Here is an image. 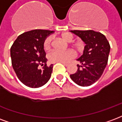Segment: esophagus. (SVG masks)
<instances>
[{
	"label": "esophagus",
	"mask_w": 122,
	"mask_h": 122,
	"mask_svg": "<svg viewBox=\"0 0 122 122\" xmlns=\"http://www.w3.org/2000/svg\"><path fill=\"white\" fill-rule=\"evenodd\" d=\"M64 65L65 66H68V63H63Z\"/></svg>",
	"instance_id": "1"
}]
</instances>
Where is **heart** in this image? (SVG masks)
<instances>
[{
	"instance_id": "1",
	"label": "heart",
	"mask_w": 122,
	"mask_h": 122,
	"mask_svg": "<svg viewBox=\"0 0 122 122\" xmlns=\"http://www.w3.org/2000/svg\"><path fill=\"white\" fill-rule=\"evenodd\" d=\"M61 37L66 41H70L72 39V36L69 33H63L61 35ZM51 42L52 38L50 37H48L45 39L43 47L45 50H48L51 47ZM75 57V53L72 50H66V51H57L55 50L51 52L48 55V59L52 63H68L71 59Z\"/></svg>"
}]
</instances>
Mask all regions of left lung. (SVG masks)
Instances as JSON below:
<instances>
[{
    "label": "left lung",
    "instance_id": "left-lung-1",
    "mask_svg": "<svg viewBox=\"0 0 122 122\" xmlns=\"http://www.w3.org/2000/svg\"><path fill=\"white\" fill-rule=\"evenodd\" d=\"M79 37L85 46L83 54L77 59L76 72L70 75L73 81L81 86L94 83L102 75L108 61L110 45L104 35L94 30H71Z\"/></svg>",
    "mask_w": 122,
    "mask_h": 122
}]
</instances>
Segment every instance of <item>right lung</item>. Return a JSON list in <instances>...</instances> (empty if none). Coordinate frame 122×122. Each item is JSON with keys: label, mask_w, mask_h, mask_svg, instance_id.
Returning a JSON list of instances; mask_svg holds the SVG:
<instances>
[{"label": "right lung", "mask_w": 122, "mask_h": 122, "mask_svg": "<svg viewBox=\"0 0 122 122\" xmlns=\"http://www.w3.org/2000/svg\"><path fill=\"white\" fill-rule=\"evenodd\" d=\"M54 31L33 30L20 35L10 49L13 70L22 83L30 88H38L51 77L53 65H46L43 43ZM43 66L42 69L38 66Z\"/></svg>", "instance_id": "add662e5"}]
</instances>
